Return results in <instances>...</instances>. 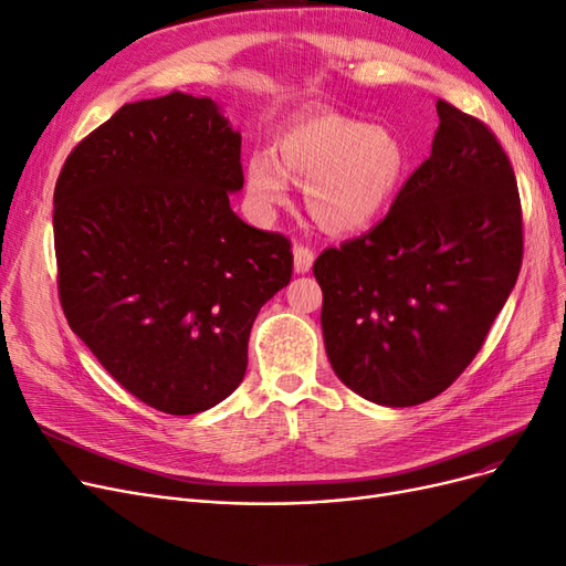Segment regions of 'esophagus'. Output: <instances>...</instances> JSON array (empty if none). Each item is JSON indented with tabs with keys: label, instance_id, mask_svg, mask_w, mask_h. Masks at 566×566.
<instances>
[{
	"label": "esophagus",
	"instance_id": "obj_1",
	"mask_svg": "<svg viewBox=\"0 0 566 566\" xmlns=\"http://www.w3.org/2000/svg\"><path fill=\"white\" fill-rule=\"evenodd\" d=\"M293 254H295V271H297V273H306V271H310L312 264H314V260H316V252H314L312 248L302 245V243H297V245L293 248Z\"/></svg>",
	"mask_w": 566,
	"mask_h": 566
}]
</instances>
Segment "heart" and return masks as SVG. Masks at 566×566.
I'll return each instance as SVG.
<instances>
[{"label":"heart","mask_w":566,"mask_h":566,"mask_svg":"<svg viewBox=\"0 0 566 566\" xmlns=\"http://www.w3.org/2000/svg\"><path fill=\"white\" fill-rule=\"evenodd\" d=\"M273 158L256 153L248 165V188L256 205H281L287 177L306 184V210L335 233L370 227L397 193L406 172V148L387 127H368L339 113L306 115L287 125Z\"/></svg>","instance_id":"1"}]
</instances>
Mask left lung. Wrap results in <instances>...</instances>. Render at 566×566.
I'll return each instance as SVG.
<instances>
[{"mask_svg": "<svg viewBox=\"0 0 566 566\" xmlns=\"http://www.w3.org/2000/svg\"><path fill=\"white\" fill-rule=\"evenodd\" d=\"M432 153L368 233L314 262L331 366L358 397L418 406L482 349L524 254L515 169L495 134L437 101Z\"/></svg>", "mask_w": 566, "mask_h": 566, "instance_id": "8db88e82", "label": "left lung"}]
</instances>
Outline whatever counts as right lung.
Wrapping results in <instances>:
<instances>
[{
    "mask_svg": "<svg viewBox=\"0 0 566 566\" xmlns=\"http://www.w3.org/2000/svg\"><path fill=\"white\" fill-rule=\"evenodd\" d=\"M241 134L181 92L119 108L71 150L54 191L56 283L73 333L132 397L193 416L243 382L252 323L293 245L248 227Z\"/></svg>",
    "mask_w": 566,
    "mask_h": 566,
    "instance_id": "add662e5",
    "label": "right lung"
}]
</instances>
